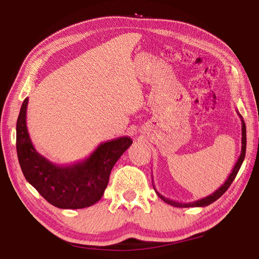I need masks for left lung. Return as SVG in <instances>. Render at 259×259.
Wrapping results in <instances>:
<instances>
[{"label": "left lung", "mask_w": 259, "mask_h": 259, "mask_svg": "<svg viewBox=\"0 0 259 259\" xmlns=\"http://www.w3.org/2000/svg\"><path fill=\"white\" fill-rule=\"evenodd\" d=\"M239 118L241 120V150H240V155L238 157V160L236 161L235 166L232 170V172H230V175L228 176V178L226 179V181L219 187V188L212 192L211 195H209L205 198H201V199H198L196 201H191V202H179V201H175V200H171V199H168V198H166L164 196H162L161 194H159V192L156 190L155 186H153V188H155V191L157 192V195L161 198V199L167 202L168 205H171L174 207H179V208H188V207H206L208 205H210V203H212L213 201H216L218 198H221L225 192H226V190L229 188V186L232 185V183L234 181L235 177L237 176L239 169L241 167V163H243L244 159H245V155H246V124H245V121L243 119V117H241L240 113L237 111ZM153 181V180H152Z\"/></svg>", "instance_id": "8db88e82"}]
</instances>
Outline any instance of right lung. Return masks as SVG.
Segmentation results:
<instances>
[{
  "instance_id": "right-lung-1",
  "label": "right lung",
  "mask_w": 259,
  "mask_h": 259,
  "mask_svg": "<svg viewBox=\"0 0 259 259\" xmlns=\"http://www.w3.org/2000/svg\"><path fill=\"white\" fill-rule=\"evenodd\" d=\"M29 98L22 103L16 122V151L27 183L51 205L62 209H80L95 205L106 190L110 172L133 144L130 137L102 142L84 160L59 166L38 153L26 126Z\"/></svg>"
}]
</instances>
